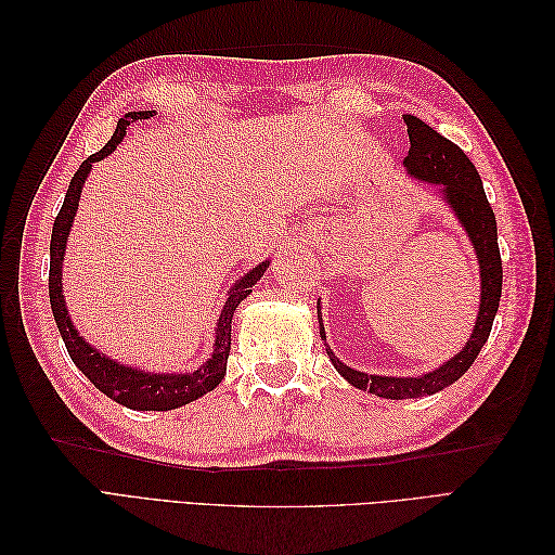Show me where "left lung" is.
<instances>
[{"instance_id": "1", "label": "left lung", "mask_w": 555, "mask_h": 555, "mask_svg": "<svg viewBox=\"0 0 555 555\" xmlns=\"http://www.w3.org/2000/svg\"><path fill=\"white\" fill-rule=\"evenodd\" d=\"M410 133V153L405 164L410 176L426 180L433 184H442V194L449 201V206L456 210L461 224L465 227L469 241H473L479 259V273H481V304L479 317L473 335H469L467 345L456 357L440 365L438 371L418 377H379V375H365L359 371H351L345 363L335 359L331 347H326V354L331 363L351 386L363 389L367 393H375L379 398H418L430 396L447 389L449 384L456 382L465 375L469 365L475 363L483 343L489 340V333L493 326V319L500 306L502 294V259L498 247V227L493 208L486 198L481 178L475 169V164L467 159L463 150L451 143L449 139L440 137L438 131L428 127L424 120L414 115H402ZM319 312V310H317ZM319 335L326 340V333L322 322H319Z\"/></svg>"}]
</instances>
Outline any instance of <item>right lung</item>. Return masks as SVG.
<instances>
[{"label": "right lung", "mask_w": 555, "mask_h": 555, "mask_svg": "<svg viewBox=\"0 0 555 555\" xmlns=\"http://www.w3.org/2000/svg\"><path fill=\"white\" fill-rule=\"evenodd\" d=\"M147 117H153V111L127 113L125 117H120V122H117V129L111 137V141L102 150H99V153L90 155L86 162H82L78 166V171L74 173V178L69 182V190H66V196H64V204L55 217L53 236H50L48 296H50V308H53L55 324L60 328L66 351H69L72 361L80 367L82 375H86L99 391L106 393L108 398L120 402V405H125L129 410L166 412V410H176V408L188 405V402L212 391L215 386L224 379L227 359H229V349H231V317H233V312H236L241 300L251 292V284H257V280L263 275L268 263L263 261L257 268H251V271L236 284V287L229 292L222 314H220V319H217L212 359L206 361V365H201L194 373L150 375L143 371H131V367H125L120 363L106 359L102 351H96L94 347H90L86 340L80 338L78 331L72 326L69 314H66L60 275H62L64 247H66V238H69V229H72L74 215L78 208L82 182H86L92 164L108 157L117 147V143L125 139L127 127L137 120H147Z\"/></svg>", "instance_id": "1"}]
</instances>
